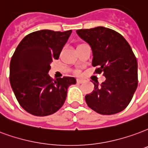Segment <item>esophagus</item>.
Returning a JSON list of instances; mask_svg holds the SVG:
<instances>
[{"mask_svg": "<svg viewBox=\"0 0 148 148\" xmlns=\"http://www.w3.org/2000/svg\"><path fill=\"white\" fill-rule=\"evenodd\" d=\"M77 82L78 84H82V83L84 82V80L83 79H77Z\"/></svg>", "mask_w": 148, "mask_h": 148, "instance_id": "1", "label": "esophagus"}]
</instances>
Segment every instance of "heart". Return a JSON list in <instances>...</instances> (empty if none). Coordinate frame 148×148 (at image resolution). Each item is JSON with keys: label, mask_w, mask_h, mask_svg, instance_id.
Segmentation results:
<instances>
[{"label": "heart", "mask_w": 148, "mask_h": 148, "mask_svg": "<svg viewBox=\"0 0 148 148\" xmlns=\"http://www.w3.org/2000/svg\"><path fill=\"white\" fill-rule=\"evenodd\" d=\"M75 73H76V74H79L80 71L79 70H77V71H75Z\"/></svg>", "instance_id": "1"}]
</instances>
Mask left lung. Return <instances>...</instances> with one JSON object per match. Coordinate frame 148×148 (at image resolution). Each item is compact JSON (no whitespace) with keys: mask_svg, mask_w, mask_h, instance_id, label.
Wrapping results in <instances>:
<instances>
[{"mask_svg":"<svg viewBox=\"0 0 148 148\" xmlns=\"http://www.w3.org/2000/svg\"><path fill=\"white\" fill-rule=\"evenodd\" d=\"M76 32L91 47L92 65L98 67L95 72L106 77L100 85L93 82L95 89L85 96L88 106L106 115L123 110L138 85L137 61L130 45L120 34L103 27Z\"/></svg>","mask_w":148,"mask_h":148,"instance_id":"obj_1","label":"left lung"}]
</instances>
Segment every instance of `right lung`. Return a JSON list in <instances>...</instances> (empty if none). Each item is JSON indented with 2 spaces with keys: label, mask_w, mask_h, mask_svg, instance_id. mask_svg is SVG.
Instances as JSON below:
<instances>
[{
  "label": "right lung",
  "mask_w": 148,
  "mask_h": 148,
  "mask_svg": "<svg viewBox=\"0 0 148 148\" xmlns=\"http://www.w3.org/2000/svg\"><path fill=\"white\" fill-rule=\"evenodd\" d=\"M72 30L41 29L27 35L16 48L10 63V84L18 103L28 113L47 116L64 103L73 77L52 79L49 71L58 60Z\"/></svg>",
  "instance_id": "right-lung-1"
}]
</instances>
